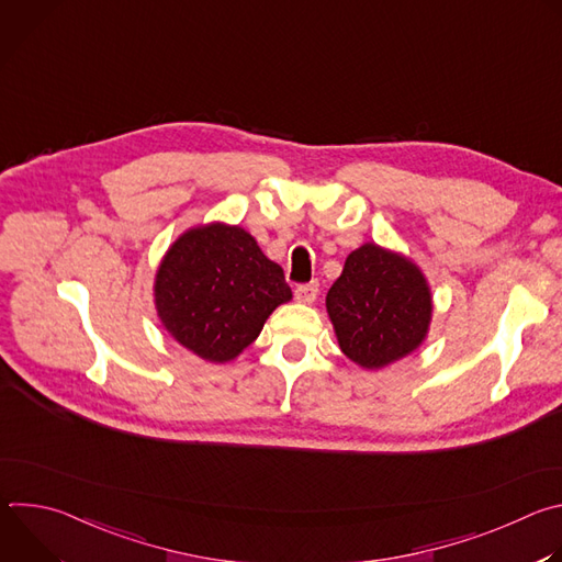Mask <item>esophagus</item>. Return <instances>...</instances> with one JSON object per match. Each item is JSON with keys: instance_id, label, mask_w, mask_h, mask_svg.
Listing matches in <instances>:
<instances>
[{"instance_id": "34e87169", "label": "esophagus", "mask_w": 562, "mask_h": 562, "mask_svg": "<svg viewBox=\"0 0 562 562\" xmlns=\"http://www.w3.org/2000/svg\"><path fill=\"white\" fill-rule=\"evenodd\" d=\"M315 297H317V282H315V280L295 286V300H297V302L311 304V302H315Z\"/></svg>"}]
</instances>
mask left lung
<instances>
[{"label": "left lung", "instance_id": "8db88e82", "mask_svg": "<svg viewBox=\"0 0 562 562\" xmlns=\"http://www.w3.org/2000/svg\"><path fill=\"white\" fill-rule=\"evenodd\" d=\"M340 349L364 369H380L412 353L427 336L431 293L407 258L364 245L327 293Z\"/></svg>", "mask_w": 562, "mask_h": 562}]
</instances>
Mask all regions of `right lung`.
<instances>
[{"instance_id":"1","label":"right lung","mask_w":562,"mask_h":562,"mask_svg":"<svg viewBox=\"0 0 562 562\" xmlns=\"http://www.w3.org/2000/svg\"><path fill=\"white\" fill-rule=\"evenodd\" d=\"M291 300L280 265L239 226L187 231L155 278V304L167 331L209 362H228L262 331L271 311Z\"/></svg>"}]
</instances>
